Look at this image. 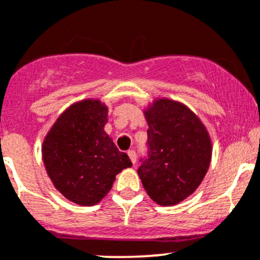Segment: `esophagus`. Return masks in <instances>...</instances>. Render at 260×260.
I'll return each mask as SVG.
<instances>
[{
	"label": "esophagus",
	"instance_id": "34e87169",
	"mask_svg": "<svg viewBox=\"0 0 260 260\" xmlns=\"http://www.w3.org/2000/svg\"><path fill=\"white\" fill-rule=\"evenodd\" d=\"M127 154H128V157L131 158V160H132L133 166H135L136 165V159H137V154H136V152L131 149V151L127 152Z\"/></svg>",
	"mask_w": 260,
	"mask_h": 260
}]
</instances>
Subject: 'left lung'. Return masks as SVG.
<instances>
[{"label": "left lung", "instance_id": "left-lung-1", "mask_svg": "<svg viewBox=\"0 0 260 260\" xmlns=\"http://www.w3.org/2000/svg\"><path fill=\"white\" fill-rule=\"evenodd\" d=\"M144 114L149 128L139 178L155 203L173 206L192 194L206 176L212 158L209 135L189 108L174 101H155Z\"/></svg>", "mask_w": 260, "mask_h": 260}]
</instances>
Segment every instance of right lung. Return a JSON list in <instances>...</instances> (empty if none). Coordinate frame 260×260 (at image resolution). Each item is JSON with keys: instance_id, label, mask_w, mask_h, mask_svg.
Wrapping results in <instances>:
<instances>
[{"instance_id": "1", "label": "right lung", "mask_w": 260, "mask_h": 260, "mask_svg": "<svg viewBox=\"0 0 260 260\" xmlns=\"http://www.w3.org/2000/svg\"><path fill=\"white\" fill-rule=\"evenodd\" d=\"M107 113L100 101L72 105L43 142V163L54 187L81 206L97 204L109 192L117 174L132 166L103 129Z\"/></svg>"}]
</instances>
